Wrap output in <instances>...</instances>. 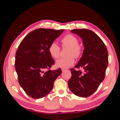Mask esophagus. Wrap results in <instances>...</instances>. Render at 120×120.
Returning <instances> with one entry per match:
<instances>
[{
  "mask_svg": "<svg viewBox=\"0 0 120 120\" xmlns=\"http://www.w3.org/2000/svg\"><path fill=\"white\" fill-rule=\"evenodd\" d=\"M67 70L66 69H62V72H64L65 71H66Z\"/></svg>",
  "mask_w": 120,
  "mask_h": 120,
  "instance_id": "obj_1",
  "label": "esophagus"
}]
</instances>
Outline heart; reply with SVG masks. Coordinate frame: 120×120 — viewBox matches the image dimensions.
Listing matches in <instances>:
<instances>
[{"label":"heart","instance_id":"heart-1","mask_svg":"<svg viewBox=\"0 0 120 120\" xmlns=\"http://www.w3.org/2000/svg\"><path fill=\"white\" fill-rule=\"evenodd\" d=\"M63 46H68V56L61 57L56 60V66L62 68H68L74 64L75 59L79 58L82 54V47L78 44V40L75 35L67 34L61 40ZM49 51L53 58L56 59L60 55V48L56 42H52L49 47Z\"/></svg>","mask_w":120,"mask_h":120}]
</instances>
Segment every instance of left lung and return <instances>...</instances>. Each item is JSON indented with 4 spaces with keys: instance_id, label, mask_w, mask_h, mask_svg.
<instances>
[{
    "instance_id": "8db88e82",
    "label": "left lung",
    "mask_w": 120,
    "mask_h": 120,
    "mask_svg": "<svg viewBox=\"0 0 120 120\" xmlns=\"http://www.w3.org/2000/svg\"><path fill=\"white\" fill-rule=\"evenodd\" d=\"M82 40L84 50L82 58L75 68L70 69L71 77L68 86L75 95L87 97L92 95L105 78L108 66V52L104 42L96 33L89 30L75 29L71 31Z\"/></svg>"
}]
</instances>
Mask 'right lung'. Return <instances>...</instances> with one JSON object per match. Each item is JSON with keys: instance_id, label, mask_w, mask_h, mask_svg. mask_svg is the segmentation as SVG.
I'll list each match as a JSON object with an SVG mask.
<instances>
[{"instance_id": "obj_1", "label": "right lung", "mask_w": 120, "mask_h": 120, "mask_svg": "<svg viewBox=\"0 0 120 120\" xmlns=\"http://www.w3.org/2000/svg\"><path fill=\"white\" fill-rule=\"evenodd\" d=\"M64 30L38 28L28 33L20 43L15 56V69L19 84L28 96L42 98L53 87L61 69L50 70L54 64L49 51L50 44ZM48 69L45 72L44 70Z\"/></svg>"}]
</instances>
